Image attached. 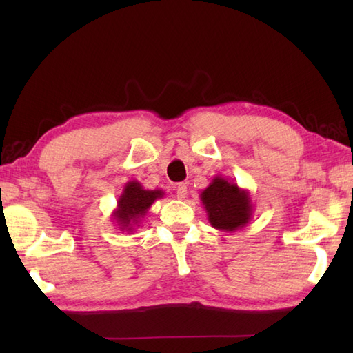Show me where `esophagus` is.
<instances>
[{"label": "esophagus", "instance_id": "esophagus-1", "mask_svg": "<svg viewBox=\"0 0 353 353\" xmlns=\"http://www.w3.org/2000/svg\"><path fill=\"white\" fill-rule=\"evenodd\" d=\"M186 196H188V186H186V183L177 185V188H176V197H177L179 200H183Z\"/></svg>", "mask_w": 353, "mask_h": 353}]
</instances>
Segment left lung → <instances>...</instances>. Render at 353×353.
Returning a JSON list of instances; mask_svg holds the SVG:
<instances>
[{"instance_id": "left-lung-1", "label": "left lung", "mask_w": 353, "mask_h": 353, "mask_svg": "<svg viewBox=\"0 0 353 353\" xmlns=\"http://www.w3.org/2000/svg\"><path fill=\"white\" fill-rule=\"evenodd\" d=\"M200 199L209 223L216 230L235 232L245 228L252 220L250 192L226 177L215 176L208 188L201 191Z\"/></svg>"}]
</instances>
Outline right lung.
<instances>
[{"mask_svg": "<svg viewBox=\"0 0 353 353\" xmlns=\"http://www.w3.org/2000/svg\"><path fill=\"white\" fill-rule=\"evenodd\" d=\"M162 197V190H144V186L138 181L127 182L123 194L118 197L117 209L112 212V219L115 220L119 230L132 234L147 215L150 206Z\"/></svg>", "mask_w": 353, "mask_h": 353, "instance_id": "1", "label": "right lung"}]
</instances>
